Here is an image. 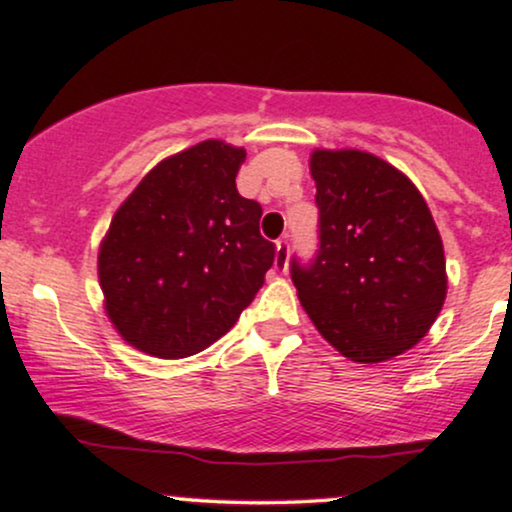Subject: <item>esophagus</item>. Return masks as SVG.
<instances>
[{
    "mask_svg": "<svg viewBox=\"0 0 512 512\" xmlns=\"http://www.w3.org/2000/svg\"><path fill=\"white\" fill-rule=\"evenodd\" d=\"M276 267H279L281 272L289 269V243H286V238L276 240Z\"/></svg>",
    "mask_w": 512,
    "mask_h": 512,
    "instance_id": "1",
    "label": "esophagus"
}]
</instances>
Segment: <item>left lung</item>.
Here are the masks:
<instances>
[{
  "label": "left lung",
  "instance_id": "8db88e82",
  "mask_svg": "<svg viewBox=\"0 0 512 512\" xmlns=\"http://www.w3.org/2000/svg\"><path fill=\"white\" fill-rule=\"evenodd\" d=\"M320 250L291 260L317 332L356 363H383L419 344L445 303L443 240L407 175L358 149L310 156Z\"/></svg>",
  "mask_w": 512,
  "mask_h": 512
}]
</instances>
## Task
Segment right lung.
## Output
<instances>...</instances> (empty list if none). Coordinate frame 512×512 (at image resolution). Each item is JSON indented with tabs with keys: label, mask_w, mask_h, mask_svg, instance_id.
I'll return each mask as SVG.
<instances>
[{
	"label": "right lung",
	"mask_w": 512,
	"mask_h": 512,
	"mask_svg": "<svg viewBox=\"0 0 512 512\" xmlns=\"http://www.w3.org/2000/svg\"><path fill=\"white\" fill-rule=\"evenodd\" d=\"M245 149L207 139L163 158L98 250L105 313L134 349L185 358L223 337L274 264L262 207L238 195Z\"/></svg>",
	"instance_id": "1"
}]
</instances>
